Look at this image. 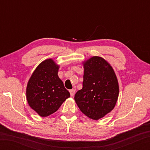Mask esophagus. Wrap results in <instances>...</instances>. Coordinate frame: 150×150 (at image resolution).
<instances>
[{
  "label": "esophagus",
  "instance_id": "1",
  "mask_svg": "<svg viewBox=\"0 0 150 150\" xmlns=\"http://www.w3.org/2000/svg\"><path fill=\"white\" fill-rule=\"evenodd\" d=\"M75 92V90L74 89H72V90H69V93H70V95H71V97H73V95H74Z\"/></svg>",
  "mask_w": 150,
  "mask_h": 150
}]
</instances>
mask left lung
Here are the masks:
<instances>
[{"instance_id": "1", "label": "left lung", "mask_w": 150, "mask_h": 150, "mask_svg": "<svg viewBox=\"0 0 150 150\" xmlns=\"http://www.w3.org/2000/svg\"><path fill=\"white\" fill-rule=\"evenodd\" d=\"M83 66L82 88L74 98L85 115L98 120L115 106L119 93L117 78L112 67L100 57H91Z\"/></svg>"}]
</instances>
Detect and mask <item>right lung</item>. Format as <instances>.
Masks as SVG:
<instances>
[{
    "instance_id": "right-lung-1",
    "label": "right lung",
    "mask_w": 150,
    "mask_h": 150,
    "mask_svg": "<svg viewBox=\"0 0 150 150\" xmlns=\"http://www.w3.org/2000/svg\"><path fill=\"white\" fill-rule=\"evenodd\" d=\"M59 66L53 59H46L37 67L28 82V104L42 117L55 113L70 97L59 77Z\"/></svg>"
}]
</instances>
